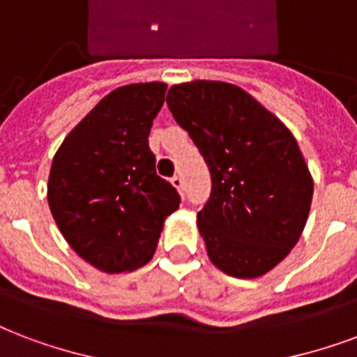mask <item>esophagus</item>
Masks as SVG:
<instances>
[{
  "label": "esophagus",
  "mask_w": 357,
  "mask_h": 357,
  "mask_svg": "<svg viewBox=\"0 0 357 357\" xmlns=\"http://www.w3.org/2000/svg\"><path fill=\"white\" fill-rule=\"evenodd\" d=\"M170 181H172V185H174V187H176V189L183 190V178H181L179 174H176V176H174V178L170 179Z\"/></svg>",
  "instance_id": "34e87169"
}]
</instances>
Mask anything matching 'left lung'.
Here are the masks:
<instances>
[{"label": "left lung", "instance_id": "left-lung-1", "mask_svg": "<svg viewBox=\"0 0 357 357\" xmlns=\"http://www.w3.org/2000/svg\"><path fill=\"white\" fill-rule=\"evenodd\" d=\"M167 105L211 174L197 217L209 260L238 279L268 273L298 243L311 209L312 178L296 138L227 82L176 84Z\"/></svg>", "mask_w": 357, "mask_h": 357}]
</instances>
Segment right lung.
Returning a JSON list of instances; mask_svg holds the SVG:
<instances>
[{"label": "right lung", "instance_id": "add662e5", "mask_svg": "<svg viewBox=\"0 0 357 357\" xmlns=\"http://www.w3.org/2000/svg\"><path fill=\"white\" fill-rule=\"evenodd\" d=\"M167 84L114 89L70 130L54 155L48 206L54 221L86 262L106 273L148 264L179 195L157 176L149 130Z\"/></svg>", "mask_w": 357, "mask_h": 357}]
</instances>
